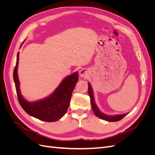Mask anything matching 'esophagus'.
Returning <instances> with one entry per match:
<instances>
[{
    "label": "esophagus",
    "mask_w": 155,
    "mask_h": 155,
    "mask_svg": "<svg viewBox=\"0 0 155 155\" xmlns=\"http://www.w3.org/2000/svg\"><path fill=\"white\" fill-rule=\"evenodd\" d=\"M79 75H80L81 77H86L87 76V70H85V69L81 70L80 71H79Z\"/></svg>",
    "instance_id": "obj_1"
}]
</instances>
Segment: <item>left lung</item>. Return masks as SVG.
I'll return each mask as SVG.
<instances>
[{
    "instance_id": "8db88e82",
    "label": "left lung",
    "mask_w": 155,
    "mask_h": 155,
    "mask_svg": "<svg viewBox=\"0 0 155 155\" xmlns=\"http://www.w3.org/2000/svg\"><path fill=\"white\" fill-rule=\"evenodd\" d=\"M88 84V95L91 97V106L92 108V110L94 113L95 114V115L100 118L102 120H104L108 121H118L122 119L127 114V113L124 114H120V115H116V116H109L105 114L104 113H102L100 111V110L97 109V107L94 102V96H93V93H92V90L91 86L90 85V83Z\"/></svg>"
}]
</instances>
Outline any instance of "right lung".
I'll return each instance as SVG.
<instances>
[{"instance_id": "add662e5", "label": "right lung", "mask_w": 155, "mask_h": 155, "mask_svg": "<svg viewBox=\"0 0 155 155\" xmlns=\"http://www.w3.org/2000/svg\"><path fill=\"white\" fill-rule=\"evenodd\" d=\"M19 52L17 55L16 65L13 70V80L15 82L18 101L28 114L42 121H56L65 114L70 105L74 88L78 81V73L75 72L65 78L49 97L36 102L26 101L21 94L19 81L17 75Z\"/></svg>"}]
</instances>
